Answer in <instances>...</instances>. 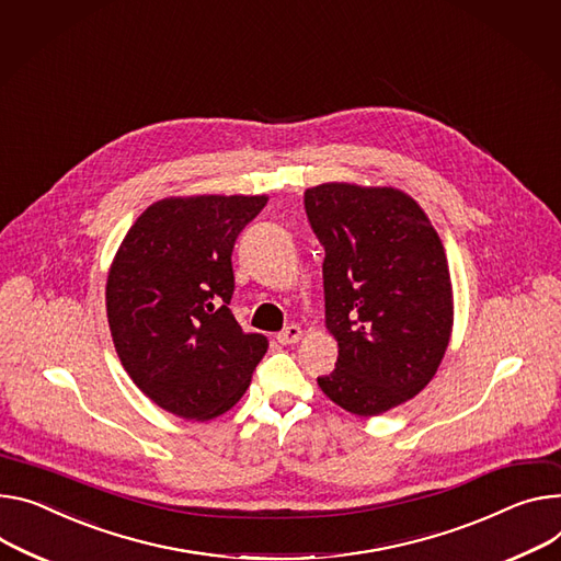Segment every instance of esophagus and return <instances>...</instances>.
<instances>
[{
    "instance_id": "1",
    "label": "esophagus",
    "mask_w": 561,
    "mask_h": 561,
    "mask_svg": "<svg viewBox=\"0 0 561 561\" xmlns=\"http://www.w3.org/2000/svg\"><path fill=\"white\" fill-rule=\"evenodd\" d=\"M300 336H304V330H300L298 325H287L283 332L276 334L278 343H283V346H289V343H298Z\"/></svg>"
}]
</instances>
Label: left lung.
<instances>
[{
  "label": "left lung",
  "instance_id": "8db88e82",
  "mask_svg": "<svg viewBox=\"0 0 561 561\" xmlns=\"http://www.w3.org/2000/svg\"><path fill=\"white\" fill-rule=\"evenodd\" d=\"M308 220L325 249V328L336 368L321 391L370 417L415 398L434 379L454 325L440 236L420 204L391 186L328 182L306 191Z\"/></svg>",
  "mask_w": 561,
  "mask_h": 561
}]
</instances>
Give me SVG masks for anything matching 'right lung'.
Returning <instances> with one entry per match:
<instances>
[{
  "instance_id": "1",
  "label": "right lung",
  "mask_w": 561,
  "mask_h": 561,
  "mask_svg": "<svg viewBox=\"0 0 561 561\" xmlns=\"http://www.w3.org/2000/svg\"><path fill=\"white\" fill-rule=\"evenodd\" d=\"M265 204L267 195L159 199L114 255L105 306L116 355L172 415H222L267 353V336L242 332L229 308L233 244Z\"/></svg>"
}]
</instances>
